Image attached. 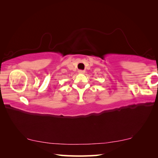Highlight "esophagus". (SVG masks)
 <instances>
[{
  "label": "esophagus",
  "instance_id": "esophagus-1",
  "mask_svg": "<svg viewBox=\"0 0 158 158\" xmlns=\"http://www.w3.org/2000/svg\"><path fill=\"white\" fill-rule=\"evenodd\" d=\"M78 73L79 74H84L85 73V70H79Z\"/></svg>",
  "mask_w": 158,
  "mask_h": 158
}]
</instances>
